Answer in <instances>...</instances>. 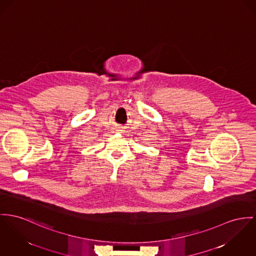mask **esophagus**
Listing matches in <instances>:
<instances>
[{"label":"esophagus","mask_w":256,"mask_h":256,"mask_svg":"<svg viewBox=\"0 0 256 256\" xmlns=\"http://www.w3.org/2000/svg\"><path fill=\"white\" fill-rule=\"evenodd\" d=\"M118 131H120V130H118Z\"/></svg>","instance_id":"1"}]
</instances>
